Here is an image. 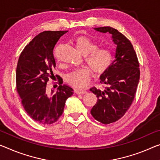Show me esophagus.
I'll return each instance as SVG.
<instances>
[{
	"label": "esophagus",
	"instance_id": "1",
	"mask_svg": "<svg viewBox=\"0 0 160 160\" xmlns=\"http://www.w3.org/2000/svg\"><path fill=\"white\" fill-rule=\"evenodd\" d=\"M75 93L77 94H86L87 93V91H82V90H76Z\"/></svg>",
	"mask_w": 160,
	"mask_h": 160
}]
</instances>
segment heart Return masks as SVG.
Wrapping results in <instances>:
<instances>
[{"label": "heart", "instance_id": "1", "mask_svg": "<svg viewBox=\"0 0 160 160\" xmlns=\"http://www.w3.org/2000/svg\"><path fill=\"white\" fill-rule=\"evenodd\" d=\"M77 50L85 56V62L96 74L107 72L113 61V53L109 47L98 48V44L86 36H78L73 40ZM91 78L88 68H81L67 73L65 80L68 84L77 88L87 87Z\"/></svg>", "mask_w": 160, "mask_h": 160}]
</instances>
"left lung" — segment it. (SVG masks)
<instances>
[{
	"label": "left lung",
	"instance_id": "8db88e82",
	"mask_svg": "<svg viewBox=\"0 0 160 160\" xmlns=\"http://www.w3.org/2000/svg\"><path fill=\"white\" fill-rule=\"evenodd\" d=\"M94 29L112 34L113 42L117 45L114 61L100 77L105 88H90L98 98L91 114L98 122L108 124L124 116L133 102L139 81V65L133 46L122 33L109 26Z\"/></svg>",
	"mask_w": 160,
	"mask_h": 160
}]
</instances>
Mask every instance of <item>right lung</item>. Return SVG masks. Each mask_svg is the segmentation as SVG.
I'll return each mask as SVG.
<instances>
[{
  "label": "right lung",
  "mask_w": 160,
  "mask_h": 160,
  "mask_svg": "<svg viewBox=\"0 0 160 160\" xmlns=\"http://www.w3.org/2000/svg\"><path fill=\"white\" fill-rule=\"evenodd\" d=\"M66 32L47 31L39 33L24 48L18 58L17 92L28 116L41 124L57 121L63 114L66 99L73 94V88L62 85L61 79L56 93L51 90L48 94L46 92V84L56 66L53 48Z\"/></svg>",
  "instance_id": "obj_1"
}]
</instances>
